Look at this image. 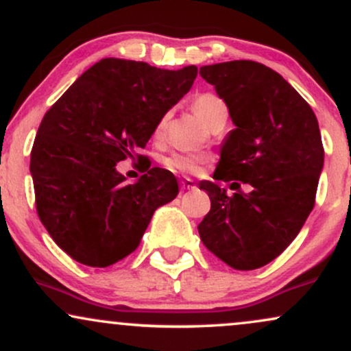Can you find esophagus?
I'll return each instance as SVG.
<instances>
[{
  "mask_svg": "<svg viewBox=\"0 0 351 351\" xmlns=\"http://www.w3.org/2000/svg\"><path fill=\"white\" fill-rule=\"evenodd\" d=\"M180 184H181V189H183V191H184V189H195V188H196V186H195V181L189 180V178L183 180Z\"/></svg>",
  "mask_w": 351,
  "mask_h": 351,
  "instance_id": "1",
  "label": "esophagus"
}]
</instances>
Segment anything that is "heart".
Wrapping results in <instances>:
<instances>
[{
	"label": "heart",
	"mask_w": 351,
	"mask_h": 351,
	"mask_svg": "<svg viewBox=\"0 0 351 351\" xmlns=\"http://www.w3.org/2000/svg\"><path fill=\"white\" fill-rule=\"evenodd\" d=\"M193 108H195L196 115L203 120L204 123L211 122L219 112L226 110V106L217 95L215 94H201L193 100ZM165 123H167V117H163L158 123H156L155 135H162ZM204 158L201 155H189V153H173L165 160V165L176 173H198L201 163Z\"/></svg>",
	"instance_id": "obj_1"
}]
</instances>
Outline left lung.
I'll use <instances>...</instances> for the list:
<instances>
[{"instance_id":"left-lung-1","label":"left lung","mask_w":351,"mask_h":351,"mask_svg":"<svg viewBox=\"0 0 351 351\" xmlns=\"http://www.w3.org/2000/svg\"><path fill=\"white\" fill-rule=\"evenodd\" d=\"M236 125L221 145L213 178L241 181L251 193L201 181L211 209L198 231L203 244L237 271H252L280 256L315 204L324 168L317 117L280 74L254 60L203 66ZM234 184V183H232Z\"/></svg>"}]
</instances>
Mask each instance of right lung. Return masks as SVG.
<instances>
[{
  "label": "right lung",
  "mask_w": 351,
  "mask_h": 351,
  "mask_svg": "<svg viewBox=\"0 0 351 351\" xmlns=\"http://www.w3.org/2000/svg\"><path fill=\"white\" fill-rule=\"evenodd\" d=\"M196 74V66L168 71L107 58L46 112L31 150L36 209L74 261L90 267L122 261L138 247L155 209L176 198L171 171L148 165L128 184L117 163L145 148Z\"/></svg>",
  "instance_id": "1"
}]
</instances>
